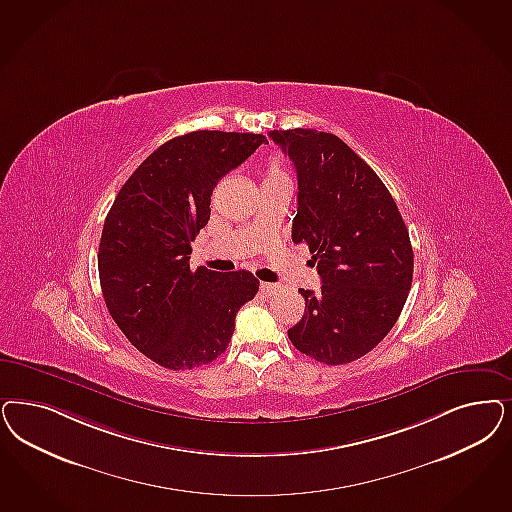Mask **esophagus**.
Masks as SVG:
<instances>
[{"mask_svg":"<svg viewBox=\"0 0 512 512\" xmlns=\"http://www.w3.org/2000/svg\"><path fill=\"white\" fill-rule=\"evenodd\" d=\"M261 291L268 295V297H272V295H276L278 291H280V285H276V283H261Z\"/></svg>","mask_w":512,"mask_h":512,"instance_id":"esophagus-1","label":"esophagus"}]
</instances>
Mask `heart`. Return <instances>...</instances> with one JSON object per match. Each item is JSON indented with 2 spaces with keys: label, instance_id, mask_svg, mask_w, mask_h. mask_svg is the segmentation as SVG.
Returning <instances> with one entry per match:
<instances>
[{
  "label": "heart",
  "instance_id": "b5f03b06",
  "mask_svg": "<svg viewBox=\"0 0 512 512\" xmlns=\"http://www.w3.org/2000/svg\"><path fill=\"white\" fill-rule=\"evenodd\" d=\"M287 176L285 174V168H283V162L280 157H272L268 162V170H266V177H282Z\"/></svg>",
  "mask_w": 512,
  "mask_h": 512
}]
</instances>
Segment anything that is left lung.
Masks as SVG:
<instances>
[{
	"mask_svg": "<svg viewBox=\"0 0 512 512\" xmlns=\"http://www.w3.org/2000/svg\"><path fill=\"white\" fill-rule=\"evenodd\" d=\"M268 138L295 164L293 242L308 246L321 276L318 293L300 289L304 316L287 335L319 363H352L405 306L414 272L405 221L382 179L335 134L293 128Z\"/></svg>",
	"mask_w": 512,
	"mask_h": 512,
	"instance_id": "1",
	"label": "left lung"
}]
</instances>
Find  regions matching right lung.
Returning a JSON list of instances; mask_svg holds the SVG:
<instances>
[{"label": "right lung", "instance_id": "1", "mask_svg": "<svg viewBox=\"0 0 512 512\" xmlns=\"http://www.w3.org/2000/svg\"><path fill=\"white\" fill-rule=\"evenodd\" d=\"M263 134L196 130L162 143L128 177L107 213L98 272L107 310L145 357L170 371L227 350L238 310L259 291L246 270H191V242L210 219L217 181Z\"/></svg>", "mask_w": 512, "mask_h": 512}]
</instances>
